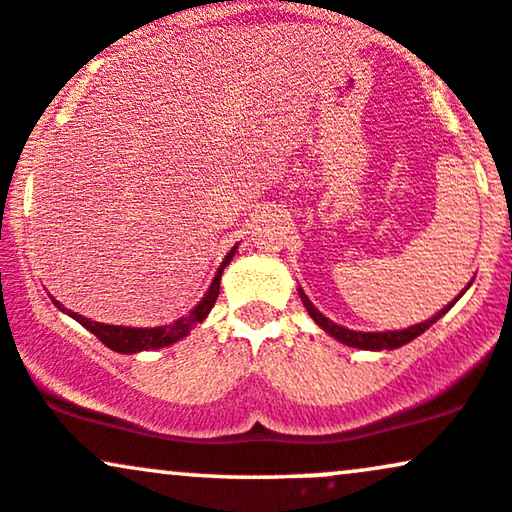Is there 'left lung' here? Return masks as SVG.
I'll return each instance as SVG.
<instances>
[{
	"label": "left lung",
	"mask_w": 512,
	"mask_h": 512,
	"mask_svg": "<svg viewBox=\"0 0 512 512\" xmlns=\"http://www.w3.org/2000/svg\"><path fill=\"white\" fill-rule=\"evenodd\" d=\"M299 297H302L306 311H309V316L314 318L318 326L326 330L328 335H333L335 340H340L342 345L357 347V350H395V347L407 345V342L417 338V335H422L426 328L434 326L438 318H441L450 309V306H453V304H448L446 309L438 311L434 318H429V321L417 323V326H410V328H405V330H388V333H359V330L342 328V326H338V323H333V321H330V318L323 316L321 311H318L316 306L309 302V297H306L302 287H299Z\"/></svg>",
	"instance_id": "obj_1"
}]
</instances>
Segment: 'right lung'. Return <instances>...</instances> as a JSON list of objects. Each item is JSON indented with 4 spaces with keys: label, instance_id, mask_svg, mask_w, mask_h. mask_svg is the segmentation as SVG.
Returning a JSON list of instances; mask_svg holds the SVG:
<instances>
[{
    "label": "right lung",
    "instance_id": "obj_1",
    "mask_svg": "<svg viewBox=\"0 0 512 512\" xmlns=\"http://www.w3.org/2000/svg\"><path fill=\"white\" fill-rule=\"evenodd\" d=\"M234 251H237V246H234L230 254L225 256V261H222V266L218 268V273H215V278H213V282H210L208 292L203 294L201 302H198L194 309L189 311V316H182L179 321L170 323V326H158V328L107 326V323L90 321V318H83L81 314H76V311L64 309V306L59 304L57 299H52V302H54V306H57V309L66 311V314L74 318V321H78L83 328L90 330V333H93L95 338L102 342V345H107L114 352L134 354V352H143V350H160V347H167V345H172V342L186 338V335H189V330L194 328L196 323H203V318L210 314V309H213L215 299H218V294H220L222 270H225L227 263L232 261Z\"/></svg>",
    "mask_w": 512,
    "mask_h": 512
}]
</instances>
